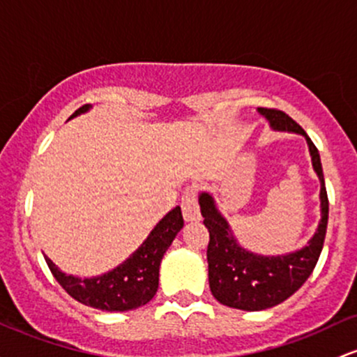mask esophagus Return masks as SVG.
Wrapping results in <instances>:
<instances>
[{
    "mask_svg": "<svg viewBox=\"0 0 357 357\" xmlns=\"http://www.w3.org/2000/svg\"><path fill=\"white\" fill-rule=\"evenodd\" d=\"M181 210L186 222L199 220V205H198V191L197 188H186L181 197Z\"/></svg>",
    "mask_w": 357,
    "mask_h": 357,
    "instance_id": "34e87169",
    "label": "esophagus"
}]
</instances>
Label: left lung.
I'll return each instance as SVG.
<instances>
[{
  "mask_svg": "<svg viewBox=\"0 0 357 357\" xmlns=\"http://www.w3.org/2000/svg\"><path fill=\"white\" fill-rule=\"evenodd\" d=\"M261 115L269 120L276 130H288L305 135L312 154L313 169L320 179V205L322 220L315 236L296 252L287 256L266 257L242 249L234 238L229 223L215 208L213 198L208 193L199 197L203 223L210 232L206 259H208V281L211 295L222 305L238 310H266L281 303L308 280L322 252L328 222V198L325 190L322 162L319 151L307 132L291 116L276 108H259Z\"/></svg>",
  "mask_w": 357,
  "mask_h": 357,
  "instance_id": "1",
  "label": "left lung"
}]
</instances>
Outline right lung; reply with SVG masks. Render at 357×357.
<instances>
[{
	"mask_svg": "<svg viewBox=\"0 0 357 357\" xmlns=\"http://www.w3.org/2000/svg\"><path fill=\"white\" fill-rule=\"evenodd\" d=\"M89 105L77 108L69 119L88 112ZM181 208L176 206L154 227L142 245L121 262L113 271L96 278L68 276L59 271L49 257H45L50 273L66 291L86 307L100 308L107 312H127L142 307L154 298L159 287V266L164 252L174 241L176 234L183 229Z\"/></svg>",
	"mask_w": 357,
	"mask_h": 357,
	"instance_id": "1",
	"label": "right lung"
}]
</instances>
